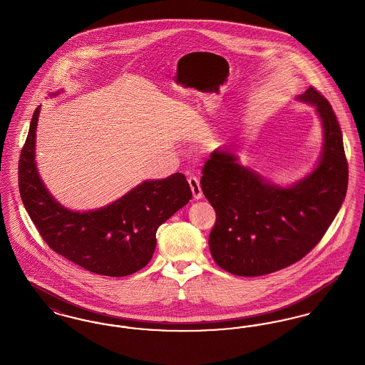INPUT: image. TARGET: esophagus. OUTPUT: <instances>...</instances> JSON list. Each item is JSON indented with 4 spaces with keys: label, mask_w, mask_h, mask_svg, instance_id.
<instances>
[{
    "label": "esophagus",
    "mask_w": 365,
    "mask_h": 365,
    "mask_svg": "<svg viewBox=\"0 0 365 365\" xmlns=\"http://www.w3.org/2000/svg\"><path fill=\"white\" fill-rule=\"evenodd\" d=\"M189 185H190L191 191H192V197L195 200H200L202 197V190H201V185H200V179L195 176H190L189 179Z\"/></svg>",
    "instance_id": "obj_1"
}]
</instances>
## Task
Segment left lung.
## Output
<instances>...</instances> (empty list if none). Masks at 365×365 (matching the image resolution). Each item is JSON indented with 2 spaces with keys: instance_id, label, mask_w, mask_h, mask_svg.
Returning <instances> with one entry per match:
<instances>
[{
  "instance_id": "obj_1",
  "label": "left lung",
  "mask_w": 365,
  "mask_h": 365,
  "mask_svg": "<svg viewBox=\"0 0 365 365\" xmlns=\"http://www.w3.org/2000/svg\"><path fill=\"white\" fill-rule=\"evenodd\" d=\"M298 98L316 106L324 128L323 156L304 180L289 189L264 183L230 150L213 152L202 167L201 189L216 212L210 255L230 274L260 277L301 260L345 200L349 170L336 116L314 87Z\"/></svg>"
}]
</instances>
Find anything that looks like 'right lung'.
Masks as SVG:
<instances>
[{
    "label": "right lung",
    "instance_id": "right-lung-1",
    "mask_svg": "<svg viewBox=\"0 0 365 365\" xmlns=\"http://www.w3.org/2000/svg\"><path fill=\"white\" fill-rule=\"evenodd\" d=\"M35 109L19 160V191L42 240L53 252L87 271L125 277L143 268L156 249V231L191 200L180 173L143 182L106 208L72 212L53 200L39 179L34 161Z\"/></svg>",
    "mask_w": 365,
    "mask_h": 365
}]
</instances>
